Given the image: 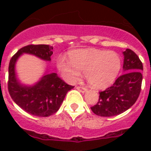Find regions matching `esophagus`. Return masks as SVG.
<instances>
[{
	"label": "esophagus",
	"mask_w": 151,
	"mask_h": 151,
	"mask_svg": "<svg viewBox=\"0 0 151 151\" xmlns=\"http://www.w3.org/2000/svg\"><path fill=\"white\" fill-rule=\"evenodd\" d=\"M77 89L79 90L81 92H85L87 91V88L84 86H77Z\"/></svg>",
	"instance_id": "obj_1"
}]
</instances>
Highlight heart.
Wrapping results in <instances>:
<instances>
[{"label": "heart", "mask_w": 151, "mask_h": 151, "mask_svg": "<svg viewBox=\"0 0 151 151\" xmlns=\"http://www.w3.org/2000/svg\"><path fill=\"white\" fill-rule=\"evenodd\" d=\"M57 66L64 79L75 82L85 73L89 85L96 88L107 87L117 78L122 66L119 55L114 52L96 48L78 49L70 54V60L59 57Z\"/></svg>", "instance_id": "1"}]
</instances>
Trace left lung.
<instances>
[{
  "instance_id": "left-lung-1",
  "label": "left lung",
  "mask_w": 151,
  "mask_h": 151,
  "mask_svg": "<svg viewBox=\"0 0 151 151\" xmlns=\"http://www.w3.org/2000/svg\"><path fill=\"white\" fill-rule=\"evenodd\" d=\"M123 70L125 73L117 78L112 86L99 92V101L91 107L95 114L113 117L126 111L138 99L141 91L143 63L132 50L123 52Z\"/></svg>"
}]
</instances>
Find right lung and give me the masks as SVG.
Segmentation results:
<instances>
[{"instance_id": "obj_1", "label": "right lung", "mask_w": 151, "mask_h": 151, "mask_svg": "<svg viewBox=\"0 0 151 151\" xmlns=\"http://www.w3.org/2000/svg\"><path fill=\"white\" fill-rule=\"evenodd\" d=\"M52 49V46L47 45H29L20 48L9 63L8 89L12 99L26 112L37 117H48L56 113L67 92L73 86L64 82L55 73L45 75L34 86H22L15 78V64L22 53L50 61Z\"/></svg>"}]
</instances>
